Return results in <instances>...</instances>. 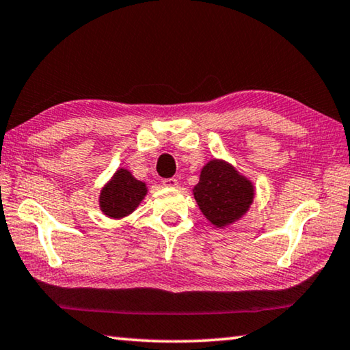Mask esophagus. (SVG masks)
I'll return each mask as SVG.
<instances>
[{"label":"esophagus","instance_id":"obj_1","mask_svg":"<svg viewBox=\"0 0 350 350\" xmlns=\"http://www.w3.org/2000/svg\"><path fill=\"white\" fill-rule=\"evenodd\" d=\"M162 183L163 187H168V188H176L179 185V182H177V179H174V177H171V179H163Z\"/></svg>","mask_w":350,"mask_h":350}]
</instances>
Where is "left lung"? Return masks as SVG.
<instances>
[{"mask_svg": "<svg viewBox=\"0 0 350 350\" xmlns=\"http://www.w3.org/2000/svg\"><path fill=\"white\" fill-rule=\"evenodd\" d=\"M202 215L217 228H225L245 215L253 204L254 187L232 163L213 159L200 170L193 188Z\"/></svg>", "mask_w": 350, "mask_h": 350, "instance_id": "8db88e82", "label": "left lung"}]
</instances>
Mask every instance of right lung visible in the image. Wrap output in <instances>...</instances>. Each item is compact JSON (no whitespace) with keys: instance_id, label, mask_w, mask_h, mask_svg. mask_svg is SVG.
Segmentation results:
<instances>
[{"instance_id":"obj_1","label":"right lung","mask_w":350,"mask_h":350,"mask_svg":"<svg viewBox=\"0 0 350 350\" xmlns=\"http://www.w3.org/2000/svg\"><path fill=\"white\" fill-rule=\"evenodd\" d=\"M146 193L145 182L135 179L126 168H118L100 191V210L111 219H123L137 208Z\"/></svg>"}]
</instances>
